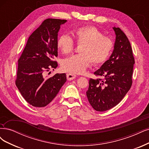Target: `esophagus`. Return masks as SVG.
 <instances>
[{"mask_svg": "<svg viewBox=\"0 0 149 149\" xmlns=\"http://www.w3.org/2000/svg\"><path fill=\"white\" fill-rule=\"evenodd\" d=\"M66 78H67V79L69 81L73 80L76 78V75H74L73 74H71V73H67L66 74Z\"/></svg>", "mask_w": 149, "mask_h": 149, "instance_id": "1", "label": "esophagus"}]
</instances>
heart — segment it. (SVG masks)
<instances>
[{
  "label": "heart",
  "mask_w": 149,
  "mask_h": 149,
  "mask_svg": "<svg viewBox=\"0 0 149 149\" xmlns=\"http://www.w3.org/2000/svg\"><path fill=\"white\" fill-rule=\"evenodd\" d=\"M73 39L78 44H81L79 52L65 59L61 66L71 74L84 72L92 61L94 65L103 63L108 59L113 48L112 39L103 35L94 26H86L77 28L72 32ZM57 47L63 54H69L73 50L74 43L70 36L63 34L57 39Z\"/></svg>",
  "instance_id": "heart-1"
}]
</instances>
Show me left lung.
<instances>
[{
	"instance_id": "8db88e82",
	"label": "left lung",
	"mask_w": 149,
	"mask_h": 149,
	"mask_svg": "<svg viewBox=\"0 0 149 149\" xmlns=\"http://www.w3.org/2000/svg\"><path fill=\"white\" fill-rule=\"evenodd\" d=\"M116 34L113 51L109 59L94 72L102 79H90L86 95L91 105L98 111L109 110L118 104L132 86L135 63L130 42L120 28Z\"/></svg>"
}]
</instances>
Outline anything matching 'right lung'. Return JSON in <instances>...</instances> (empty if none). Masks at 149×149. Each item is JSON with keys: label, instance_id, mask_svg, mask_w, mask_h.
<instances>
[{"label": "right lung", "instance_id": "add662e5", "mask_svg": "<svg viewBox=\"0 0 149 149\" xmlns=\"http://www.w3.org/2000/svg\"><path fill=\"white\" fill-rule=\"evenodd\" d=\"M66 19H45L29 37L18 59L15 84L23 98L36 107H44L52 101L66 81L65 73L45 76L56 68L58 56V33Z\"/></svg>", "mask_w": 149, "mask_h": 149}]
</instances>
